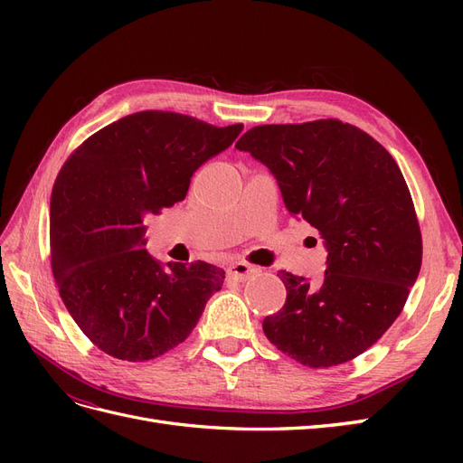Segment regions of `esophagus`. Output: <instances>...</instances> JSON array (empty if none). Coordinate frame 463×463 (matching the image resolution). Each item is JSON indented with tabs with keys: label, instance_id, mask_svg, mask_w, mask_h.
<instances>
[{
	"label": "esophagus",
	"instance_id": "esophagus-1",
	"mask_svg": "<svg viewBox=\"0 0 463 463\" xmlns=\"http://www.w3.org/2000/svg\"><path fill=\"white\" fill-rule=\"evenodd\" d=\"M257 272H259L257 266L249 264V262H235V264L230 266V270H228L230 278L235 279V282H245V279H249L250 276L257 274Z\"/></svg>",
	"mask_w": 463,
	"mask_h": 463
}]
</instances>
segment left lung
Wrapping results in <instances>:
<instances>
[{
	"mask_svg": "<svg viewBox=\"0 0 463 463\" xmlns=\"http://www.w3.org/2000/svg\"><path fill=\"white\" fill-rule=\"evenodd\" d=\"M235 148L269 167L286 208L328 250L318 284L278 274L288 298L264 318L266 338L311 369L352 361L398 318L421 269V230L396 160L340 119L257 125Z\"/></svg>",
	"mask_w": 463,
	"mask_h": 463,
	"instance_id": "left-lung-1",
	"label": "left lung"
}]
</instances>
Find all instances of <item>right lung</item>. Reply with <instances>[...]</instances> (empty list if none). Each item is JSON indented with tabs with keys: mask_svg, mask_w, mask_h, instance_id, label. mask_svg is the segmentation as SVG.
I'll return each mask as SVG.
<instances>
[{
	"mask_svg": "<svg viewBox=\"0 0 463 463\" xmlns=\"http://www.w3.org/2000/svg\"><path fill=\"white\" fill-rule=\"evenodd\" d=\"M241 131V123L137 111L90 135L63 164L50 203L52 272L69 315L104 354L164 355L222 289L214 264L154 260L143 249L145 220L184 201L197 167Z\"/></svg>",
	"mask_w": 463,
	"mask_h": 463,
	"instance_id": "add662e5",
	"label": "right lung"
}]
</instances>
